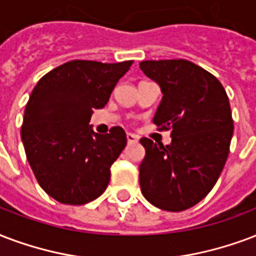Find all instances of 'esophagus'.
<instances>
[{
    "label": "esophagus",
    "instance_id": "obj_1",
    "mask_svg": "<svg viewBox=\"0 0 256 256\" xmlns=\"http://www.w3.org/2000/svg\"><path fill=\"white\" fill-rule=\"evenodd\" d=\"M126 138H128V144H136V142H138V136L132 134V132H128V134H126Z\"/></svg>",
    "mask_w": 256,
    "mask_h": 256
}]
</instances>
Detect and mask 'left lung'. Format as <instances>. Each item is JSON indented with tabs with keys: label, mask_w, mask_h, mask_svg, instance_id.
Segmentation results:
<instances>
[{
	"label": "left lung",
	"mask_w": 256,
	"mask_h": 256,
	"mask_svg": "<svg viewBox=\"0 0 256 256\" xmlns=\"http://www.w3.org/2000/svg\"><path fill=\"white\" fill-rule=\"evenodd\" d=\"M140 68L164 94L153 122L172 130L170 145L141 138L142 194L161 210H185L210 192L227 161L234 134L227 92L212 74L184 58L146 60Z\"/></svg>",
	"instance_id": "obj_1"
}]
</instances>
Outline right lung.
<instances>
[{
	"label": "right lung",
	"mask_w": 256,
	"mask_h": 256,
	"mask_svg": "<svg viewBox=\"0 0 256 256\" xmlns=\"http://www.w3.org/2000/svg\"><path fill=\"white\" fill-rule=\"evenodd\" d=\"M132 64L72 60L42 76L33 88L21 140L37 182L56 202L83 206L106 190L111 165L128 138L120 126L98 134L88 122L94 108L106 106Z\"/></svg>",
	"instance_id": "obj_1"
}]
</instances>
